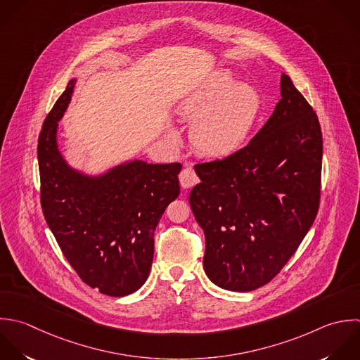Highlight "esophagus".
Here are the masks:
<instances>
[{
  "label": "esophagus",
  "mask_w": 360,
  "mask_h": 360,
  "mask_svg": "<svg viewBox=\"0 0 360 360\" xmlns=\"http://www.w3.org/2000/svg\"><path fill=\"white\" fill-rule=\"evenodd\" d=\"M179 182H181V186H182V188L188 189V188L196 185V184L199 182V178H198V175H196V172H195L193 168L185 167V168L181 171V174H179Z\"/></svg>",
  "instance_id": "34e87169"
}]
</instances>
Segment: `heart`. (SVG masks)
I'll return each mask as SVG.
<instances>
[{
	"instance_id": "obj_1",
	"label": "heart",
	"mask_w": 360,
	"mask_h": 360,
	"mask_svg": "<svg viewBox=\"0 0 360 360\" xmlns=\"http://www.w3.org/2000/svg\"><path fill=\"white\" fill-rule=\"evenodd\" d=\"M259 110L258 92L248 84H237L226 70L213 72L179 106V115L193 123L195 148L216 158L229 157L247 143ZM169 137L178 140L179 134L169 130Z\"/></svg>"
}]
</instances>
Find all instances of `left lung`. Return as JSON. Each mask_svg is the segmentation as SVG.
<instances>
[{"instance_id": "8db88e82", "label": "left lung", "mask_w": 360, "mask_h": 360, "mask_svg": "<svg viewBox=\"0 0 360 360\" xmlns=\"http://www.w3.org/2000/svg\"><path fill=\"white\" fill-rule=\"evenodd\" d=\"M281 95L245 147L195 165L200 184L189 203L206 237L203 268L226 290L251 292L269 283L296 252L320 207L319 117L286 74Z\"/></svg>"}]
</instances>
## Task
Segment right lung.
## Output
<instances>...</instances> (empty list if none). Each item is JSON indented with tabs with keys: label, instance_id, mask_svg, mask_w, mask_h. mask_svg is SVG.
Listing matches in <instances>:
<instances>
[{
	"label": "right lung",
	"instance_id": "obj_1",
	"mask_svg": "<svg viewBox=\"0 0 360 360\" xmlns=\"http://www.w3.org/2000/svg\"><path fill=\"white\" fill-rule=\"evenodd\" d=\"M75 79L46 116L37 140L40 205L63 255L81 281L122 297L143 286L154 257V231L179 195V162L130 161L101 176L67 165L57 148V122Z\"/></svg>",
	"mask_w": 360,
	"mask_h": 360
}]
</instances>
